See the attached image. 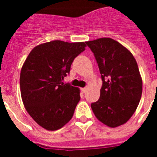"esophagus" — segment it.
Wrapping results in <instances>:
<instances>
[{
	"label": "esophagus",
	"mask_w": 157,
	"mask_h": 157,
	"mask_svg": "<svg viewBox=\"0 0 157 157\" xmlns=\"http://www.w3.org/2000/svg\"><path fill=\"white\" fill-rule=\"evenodd\" d=\"M81 92H82V93H86V90H87V89H86V88H81Z\"/></svg>",
	"instance_id": "obj_1"
}]
</instances>
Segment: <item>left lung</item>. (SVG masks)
<instances>
[{
	"label": "left lung",
	"mask_w": 157,
	"mask_h": 157,
	"mask_svg": "<svg viewBox=\"0 0 157 157\" xmlns=\"http://www.w3.org/2000/svg\"><path fill=\"white\" fill-rule=\"evenodd\" d=\"M101 74L98 101L91 103L95 117L109 127L124 124L134 114L142 96L143 82L133 54L111 38L87 41Z\"/></svg>",
	"instance_id": "8db88e82"
}]
</instances>
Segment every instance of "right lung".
<instances>
[{"label":"right lung","mask_w":157,"mask_h":157,"mask_svg":"<svg viewBox=\"0 0 157 157\" xmlns=\"http://www.w3.org/2000/svg\"><path fill=\"white\" fill-rule=\"evenodd\" d=\"M84 42L54 40L30 52L20 73L23 103L33 119L48 130H57L71 119L81 99L78 88L63 80L76 57L86 50Z\"/></svg>","instance_id":"1"}]
</instances>
